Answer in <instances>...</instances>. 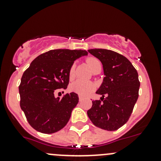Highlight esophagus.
<instances>
[{
  "mask_svg": "<svg viewBox=\"0 0 161 161\" xmlns=\"http://www.w3.org/2000/svg\"><path fill=\"white\" fill-rule=\"evenodd\" d=\"M79 102H82V97H80V96H79Z\"/></svg>",
  "mask_w": 161,
  "mask_h": 161,
  "instance_id": "1",
  "label": "esophagus"
}]
</instances>
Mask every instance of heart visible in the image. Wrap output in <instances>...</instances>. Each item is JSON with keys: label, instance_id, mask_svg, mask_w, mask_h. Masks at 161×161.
I'll return each instance as SVG.
<instances>
[{"label": "heart", "instance_id": "obj_1", "mask_svg": "<svg viewBox=\"0 0 161 161\" xmlns=\"http://www.w3.org/2000/svg\"><path fill=\"white\" fill-rule=\"evenodd\" d=\"M86 63L90 68V69L92 71H97V69H101V62L100 60L97 58H94V57H90L86 59ZM69 79H72L75 75V65H72L70 67L69 71ZM95 89V86L92 82H86V81L82 80H76L75 82H72L70 86V90L72 92H75V93L79 94V96L82 97H85V96L89 95L91 93L92 91Z\"/></svg>", "mask_w": 161, "mask_h": 161}]
</instances>
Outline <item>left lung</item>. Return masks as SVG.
<instances>
[{"instance_id": "1", "label": "left lung", "mask_w": 161, "mask_h": 161, "mask_svg": "<svg viewBox=\"0 0 161 161\" xmlns=\"http://www.w3.org/2000/svg\"><path fill=\"white\" fill-rule=\"evenodd\" d=\"M89 52L101 61L105 77L96 93L100 100H92L87 114L92 124L108 131H115L130 118L139 97L140 82L136 69L123 55L106 49Z\"/></svg>"}]
</instances>
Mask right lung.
Listing matches in <instances>:
<instances>
[{
	"label": "right lung",
	"mask_w": 161,
	"mask_h": 161,
	"mask_svg": "<svg viewBox=\"0 0 161 161\" xmlns=\"http://www.w3.org/2000/svg\"><path fill=\"white\" fill-rule=\"evenodd\" d=\"M87 54L82 50H51L39 55L24 71L19 86L20 107L34 129L51 134L67 125L79 97L71 92L55 98L54 91L67 88L70 67Z\"/></svg>",
	"instance_id": "obj_1"
}]
</instances>
